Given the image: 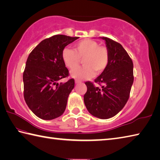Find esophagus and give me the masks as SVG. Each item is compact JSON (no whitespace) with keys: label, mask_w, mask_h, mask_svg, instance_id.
I'll return each instance as SVG.
<instances>
[{"label":"esophagus","mask_w":160,"mask_h":160,"mask_svg":"<svg viewBox=\"0 0 160 160\" xmlns=\"http://www.w3.org/2000/svg\"><path fill=\"white\" fill-rule=\"evenodd\" d=\"M81 83V81H80L75 80V83H76V84H78V83Z\"/></svg>","instance_id":"esophagus-1"}]
</instances>
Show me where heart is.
Segmentation results:
<instances>
[{"mask_svg": "<svg viewBox=\"0 0 160 160\" xmlns=\"http://www.w3.org/2000/svg\"><path fill=\"white\" fill-rule=\"evenodd\" d=\"M62 58L68 68L74 69L83 61V68H77L70 73L75 79H88L95 74H101L109 63V52L106 47L99 46L98 42L85 39L75 44L74 51L65 48L62 52Z\"/></svg>", "mask_w": 160, "mask_h": 160, "instance_id": "obj_1", "label": "heart"}]
</instances>
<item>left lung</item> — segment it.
<instances>
[{
  "instance_id": "obj_1",
  "label": "left lung",
  "mask_w": 160,
  "mask_h": 160,
  "mask_svg": "<svg viewBox=\"0 0 160 160\" xmlns=\"http://www.w3.org/2000/svg\"><path fill=\"white\" fill-rule=\"evenodd\" d=\"M105 41L110 56L106 70L95 79L101 87L86 82L87 92L83 96L88 112L100 119H108L121 111L129 97L134 81L133 62L120 44L110 38Z\"/></svg>"
}]
</instances>
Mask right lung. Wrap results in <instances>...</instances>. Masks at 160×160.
I'll use <instances>...</instances> for the list:
<instances>
[{"instance_id":"1","label":"right lung","mask_w":160,"mask_h":160,"mask_svg":"<svg viewBox=\"0 0 160 160\" xmlns=\"http://www.w3.org/2000/svg\"><path fill=\"white\" fill-rule=\"evenodd\" d=\"M78 38L53 35L42 41L29 54L23 74L24 99L32 113L41 119L53 120L64 113L74 80L58 83L69 75L62 52Z\"/></svg>"}]
</instances>
